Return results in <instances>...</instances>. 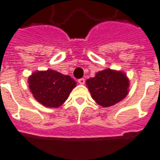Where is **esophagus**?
I'll list each match as a JSON object with an SVG mask.
<instances>
[{"instance_id": "obj_1", "label": "esophagus", "mask_w": 160, "mask_h": 160, "mask_svg": "<svg viewBox=\"0 0 160 160\" xmlns=\"http://www.w3.org/2000/svg\"><path fill=\"white\" fill-rule=\"evenodd\" d=\"M78 82H79L80 85H84V84H85V79L81 78V79H80V80H78Z\"/></svg>"}]
</instances>
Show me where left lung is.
I'll use <instances>...</instances> for the list:
<instances>
[{"mask_svg": "<svg viewBox=\"0 0 160 160\" xmlns=\"http://www.w3.org/2000/svg\"><path fill=\"white\" fill-rule=\"evenodd\" d=\"M86 83L93 100L103 107L118 104L128 93L129 80L126 73L118 70L99 71Z\"/></svg>", "mask_w": 160, "mask_h": 160, "instance_id": "left-lung-1", "label": "left lung"}]
</instances>
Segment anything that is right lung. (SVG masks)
<instances>
[{
    "mask_svg": "<svg viewBox=\"0 0 160 160\" xmlns=\"http://www.w3.org/2000/svg\"><path fill=\"white\" fill-rule=\"evenodd\" d=\"M29 88L38 103L49 108L60 107L76 87V81L69 75L55 70L36 71L28 78Z\"/></svg>",
    "mask_w": 160,
    "mask_h": 160,
    "instance_id": "obj_1",
    "label": "right lung"
}]
</instances>
